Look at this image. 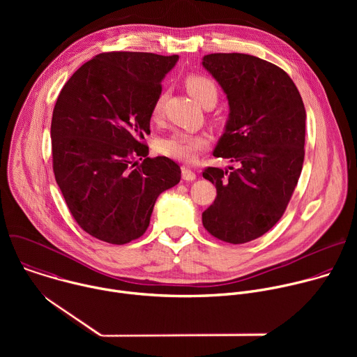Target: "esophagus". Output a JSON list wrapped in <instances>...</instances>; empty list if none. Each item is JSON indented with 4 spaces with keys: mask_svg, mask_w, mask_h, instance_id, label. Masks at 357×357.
<instances>
[{
    "mask_svg": "<svg viewBox=\"0 0 357 357\" xmlns=\"http://www.w3.org/2000/svg\"><path fill=\"white\" fill-rule=\"evenodd\" d=\"M182 178H183L185 181H188V182H192V181L196 179V174H195L190 168L183 167V168H182Z\"/></svg>",
    "mask_w": 357,
    "mask_h": 357,
    "instance_id": "obj_1",
    "label": "esophagus"
}]
</instances>
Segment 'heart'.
<instances>
[{
  "label": "heart",
  "instance_id": "obj_1",
  "mask_svg": "<svg viewBox=\"0 0 357 357\" xmlns=\"http://www.w3.org/2000/svg\"><path fill=\"white\" fill-rule=\"evenodd\" d=\"M189 93L203 106L208 100H218V89L212 80L203 76H190L186 80ZM164 96H158L152 106V117L158 119L162 113ZM208 145V138L203 134H195L188 131H175L172 135L164 138L160 142V151L164 155L181 162H192L196 160L199 152Z\"/></svg>",
  "mask_w": 357,
  "mask_h": 357
}]
</instances>
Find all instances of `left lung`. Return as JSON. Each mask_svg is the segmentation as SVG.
Masks as SVG:
<instances>
[{"instance_id": "obj_1", "label": "left lung", "mask_w": 357, "mask_h": 357, "mask_svg": "<svg viewBox=\"0 0 357 357\" xmlns=\"http://www.w3.org/2000/svg\"><path fill=\"white\" fill-rule=\"evenodd\" d=\"M202 65L229 101L213 155L237 164L203 172L218 196L202 223L216 238L241 244L267 233L284 215L302 171L307 113L292 79L267 61L211 54Z\"/></svg>"}]
</instances>
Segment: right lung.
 Here are the masks:
<instances>
[{
  "instance_id": "obj_1",
  "label": "right lung",
  "mask_w": 357,
  "mask_h": 357,
  "mask_svg": "<svg viewBox=\"0 0 357 357\" xmlns=\"http://www.w3.org/2000/svg\"><path fill=\"white\" fill-rule=\"evenodd\" d=\"M179 56L100 54L63 86L50 138L56 183L77 225L110 244L141 237L158 196L181 181L179 165L148 158L142 142L161 82ZM144 158L138 165L135 158Z\"/></svg>"
}]
</instances>
